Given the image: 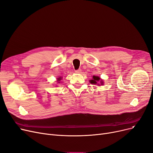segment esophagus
I'll return each mask as SVG.
<instances>
[{
	"mask_svg": "<svg viewBox=\"0 0 153 153\" xmlns=\"http://www.w3.org/2000/svg\"><path fill=\"white\" fill-rule=\"evenodd\" d=\"M75 72H76V73H81V69H77V70H76Z\"/></svg>",
	"mask_w": 153,
	"mask_h": 153,
	"instance_id": "obj_1",
	"label": "esophagus"
}]
</instances>
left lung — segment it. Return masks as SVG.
Wrapping results in <instances>:
<instances>
[{
    "label": "left lung",
    "mask_w": 153,
    "mask_h": 153,
    "mask_svg": "<svg viewBox=\"0 0 153 153\" xmlns=\"http://www.w3.org/2000/svg\"><path fill=\"white\" fill-rule=\"evenodd\" d=\"M92 77H93V78H92V80H91V81H90V82H91V84H97V81H99V80H100V77H98V76H93ZM101 84H102V81H101Z\"/></svg>",
    "instance_id": "1"
}]
</instances>
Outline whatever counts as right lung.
Here are the masks:
<instances>
[{"label": "right lung", "mask_w": 153, "mask_h": 153, "mask_svg": "<svg viewBox=\"0 0 153 153\" xmlns=\"http://www.w3.org/2000/svg\"><path fill=\"white\" fill-rule=\"evenodd\" d=\"M61 79V77H59L57 79V81H60V80Z\"/></svg>", "instance_id": "add662e5"}]
</instances>
